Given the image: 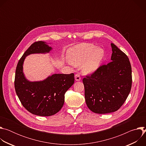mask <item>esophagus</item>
I'll return each mask as SVG.
<instances>
[{
  "label": "esophagus",
  "instance_id": "34e87169",
  "mask_svg": "<svg viewBox=\"0 0 146 146\" xmlns=\"http://www.w3.org/2000/svg\"><path fill=\"white\" fill-rule=\"evenodd\" d=\"M75 80L76 81H80L81 80V77L79 73H77L75 75Z\"/></svg>",
  "mask_w": 146,
  "mask_h": 146
}]
</instances>
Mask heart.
<instances>
[{
    "label": "heart",
    "mask_w": 146,
    "mask_h": 146,
    "mask_svg": "<svg viewBox=\"0 0 146 146\" xmlns=\"http://www.w3.org/2000/svg\"><path fill=\"white\" fill-rule=\"evenodd\" d=\"M105 55L104 50L90 44H81L68 51V59L70 63L74 66L81 65L82 71L84 73L95 72L100 65Z\"/></svg>",
    "instance_id": "heart-1"
}]
</instances>
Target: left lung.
<instances>
[{"instance_id": "left-lung-1", "label": "left lung", "mask_w": 146, "mask_h": 146, "mask_svg": "<svg viewBox=\"0 0 146 146\" xmlns=\"http://www.w3.org/2000/svg\"><path fill=\"white\" fill-rule=\"evenodd\" d=\"M111 61L100 66L82 79L85 99L92 112L106 114L118 110L125 102L132 87V68L127 55L115 44Z\"/></svg>"}]
</instances>
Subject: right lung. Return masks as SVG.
Here are the masks:
<instances>
[{
    "label": "right lung",
    "instance_id": "1",
    "mask_svg": "<svg viewBox=\"0 0 146 146\" xmlns=\"http://www.w3.org/2000/svg\"><path fill=\"white\" fill-rule=\"evenodd\" d=\"M52 48L42 41H36L19 60L16 68L14 87L23 106L30 113L39 116H51L63 106L65 94L74 84V74H54L43 81L31 82L24 76L23 64L32 54L49 52Z\"/></svg>",
    "mask_w": 146,
    "mask_h": 146
}]
</instances>
